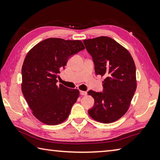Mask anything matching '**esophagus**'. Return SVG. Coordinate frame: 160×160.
Segmentation results:
<instances>
[{
    "instance_id": "34e87169",
    "label": "esophagus",
    "mask_w": 160,
    "mask_h": 160,
    "mask_svg": "<svg viewBox=\"0 0 160 160\" xmlns=\"http://www.w3.org/2000/svg\"><path fill=\"white\" fill-rule=\"evenodd\" d=\"M80 94H81V95H82V96H84V95H86V94H87V92L80 90Z\"/></svg>"
}]
</instances>
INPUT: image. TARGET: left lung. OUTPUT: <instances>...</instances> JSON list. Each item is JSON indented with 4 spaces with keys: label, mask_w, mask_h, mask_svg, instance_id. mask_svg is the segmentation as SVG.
Returning a JSON list of instances; mask_svg holds the SVG:
<instances>
[{
    "label": "left lung",
    "mask_w": 160,
    "mask_h": 160,
    "mask_svg": "<svg viewBox=\"0 0 160 160\" xmlns=\"http://www.w3.org/2000/svg\"><path fill=\"white\" fill-rule=\"evenodd\" d=\"M83 43L92 57L95 73L105 77L102 92H88L94 99L88 113L99 122H114L126 113L136 90L134 61L128 50L110 37L85 39Z\"/></svg>",
    "instance_id": "obj_1"
}]
</instances>
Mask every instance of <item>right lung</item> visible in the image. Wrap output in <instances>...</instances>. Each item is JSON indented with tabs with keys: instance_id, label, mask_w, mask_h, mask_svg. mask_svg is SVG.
Returning a JSON list of instances; mask_svg holds the SVG:
<instances>
[{
	"instance_id": "right-lung-1",
	"label": "right lung",
	"mask_w": 160,
	"mask_h": 160,
	"mask_svg": "<svg viewBox=\"0 0 160 160\" xmlns=\"http://www.w3.org/2000/svg\"><path fill=\"white\" fill-rule=\"evenodd\" d=\"M85 49L79 40L48 38L27 54L22 68V91L38 120L57 125L68 117L79 90L57 84V78L68 59Z\"/></svg>"
}]
</instances>
